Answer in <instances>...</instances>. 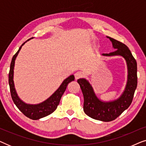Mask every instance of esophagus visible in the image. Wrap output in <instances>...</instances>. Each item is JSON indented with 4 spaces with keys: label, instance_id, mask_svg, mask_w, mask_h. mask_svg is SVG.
<instances>
[{
    "label": "esophagus",
    "instance_id": "esophagus-1",
    "mask_svg": "<svg viewBox=\"0 0 146 146\" xmlns=\"http://www.w3.org/2000/svg\"><path fill=\"white\" fill-rule=\"evenodd\" d=\"M83 76V74L82 72H77L75 73L74 74V76H75V79L76 80H78L79 78H80L81 77H82Z\"/></svg>",
    "mask_w": 146,
    "mask_h": 146
}]
</instances>
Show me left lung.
<instances>
[{
    "label": "left lung",
    "mask_w": 146,
    "mask_h": 146,
    "mask_svg": "<svg viewBox=\"0 0 146 146\" xmlns=\"http://www.w3.org/2000/svg\"><path fill=\"white\" fill-rule=\"evenodd\" d=\"M112 43L115 50L109 54H102L104 56H119L125 59L127 64V78L124 91L118 98L105 102L97 97L91 84L86 78L78 80L84 96V111L92 118L102 121H110L117 118L123 111L128 108L132 102L137 88V62L126 45L106 36Z\"/></svg>",
    "instance_id": "1"
}]
</instances>
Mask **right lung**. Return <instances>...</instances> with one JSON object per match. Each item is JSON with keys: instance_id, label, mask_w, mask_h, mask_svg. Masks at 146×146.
Returning <instances> with one entry per match:
<instances>
[{"instance_id": "right-lung-1", "label": "right lung", "mask_w": 146, "mask_h": 146, "mask_svg": "<svg viewBox=\"0 0 146 146\" xmlns=\"http://www.w3.org/2000/svg\"><path fill=\"white\" fill-rule=\"evenodd\" d=\"M30 40L31 39H29L27 41ZM27 41H26L25 42H24L21 45V46L19 48V50L17 51V52L13 57L9 74V83L10 86L11 97L15 104L17 106V107L19 109V110L24 115L30 119L36 120V119H39L42 118V117L47 116V115L50 114L54 111L56 110V109L57 108L58 105L59 104L60 101L62 96L63 95L64 92L66 89L68 84L70 82H71L72 81L74 80V76L73 74L70 75L67 78H66L62 82V83L61 84V85L55 91V92L53 93L48 98L42 102L37 104H27L25 102H23L18 96L15 87V83H14L13 80L14 68H15V60L17 58L20 50L22 48V46Z\"/></svg>"}]
</instances>
